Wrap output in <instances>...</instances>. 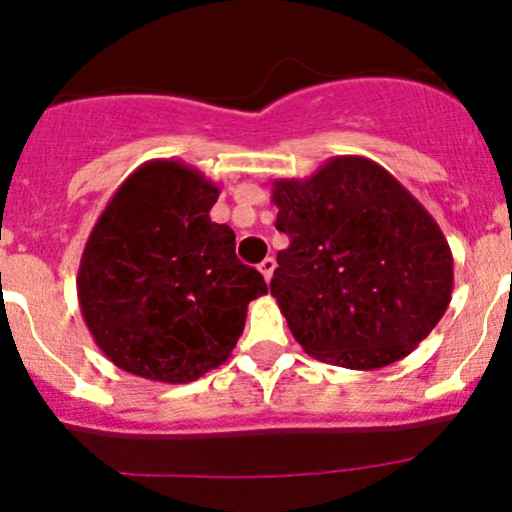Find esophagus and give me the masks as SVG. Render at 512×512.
Wrapping results in <instances>:
<instances>
[{
  "label": "esophagus",
  "instance_id": "obj_1",
  "mask_svg": "<svg viewBox=\"0 0 512 512\" xmlns=\"http://www.w3.org/2000/svg\"><path fill=\"white\" fill-rule=\"evenodd\" d=\"M274 267H276L274 257H267V260H262V262H260V272H262V276H264V281H272V276H274Z\"/></svg>",
  "mask_w": 512,
  "mask_h": 512
}]
</instances>
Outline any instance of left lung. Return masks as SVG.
Listing matches in <instances>:
<instances>
[{
    "label": "left lung",
    "instance_id": "obj_1",
    "mask_svg": "<svg viewBox=\"0 0 512 512\" xmlns=\"http://www.w3.org/2000/svg\"><path fill=\"white\" fill-rule=\"evenodd\" d=\"M272 296L308 356L375 370L409 356L452 298V252L407 187L363 156H334L310 178L272 182Z\"/></svg>",
    "mask_w": 512,
    "mask_h": 512
}]
</instances>
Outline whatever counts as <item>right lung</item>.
Here are the masks:
<instances>
[{
  "instance_id": "add662e5",
  "label": "right lung",
  "mask_w": 512,
  "mask_h": 512,
  "mask_svg": "<svg viewBox=\"0 0 512 512\" xmlns=\"http://www.w3.org/2000/svg\"><path fill=\"white\" fill-rule=\"evenodd\" d=\"M219 192L197 168L156 158L98 216L76 293L93 342L117 368L192 383L238 344L248 303L267 284L236 257V233L211 221Z\"/></svg>"
}]
</instances>
